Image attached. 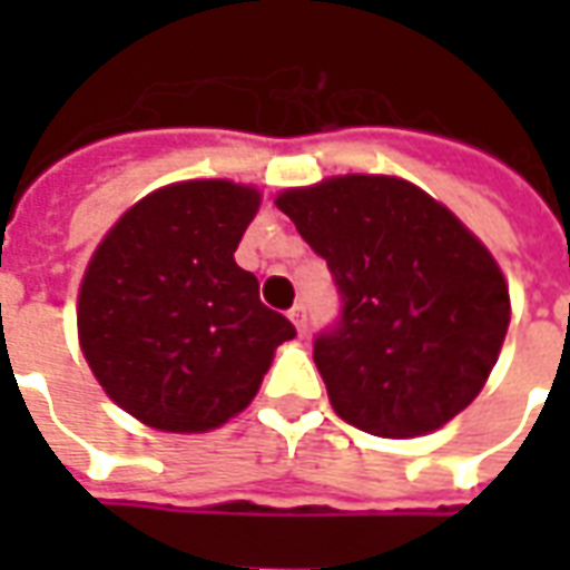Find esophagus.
I'll list each match as a JSON object with an SVG mask.
<instances>
[{
  "label": "esophagus",
  "mask_w": 570,
  "mask_h": 570,
  "mask_svg": "<svg viewBox=\"0 0 570 570\" xmlns=\"http://www.w3.org/2000/svg\"><path fill=\"white\" fill-rule=\"evenodd\" d=\"M289 321L296 323L298 335H305V330H308V311H305V305H302V302L289 308Z\"/></svg>",
  "instance_id": "esophagus-1"
}]
</instances>
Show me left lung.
<instances>
[{
    "label": "left lung",
    "instance_id": "obj_1",
    "mask_svg": "<svg viewBox=\"0 0 570 570\" xmlns=\"http://www.w3.org/2000/svg\"><path fill=\"white\" fill-rule=\"evenodd\" d=\"M277 207L326 259L338 293V317L314 335L335 412L406 440L470 406L510 326V293L489 249L394 176L289 188Z\"/></svg>",
    "mask_w": 570,
    "mask_h": 570
}]
</instances>
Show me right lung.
Returning <instances> with one entry per match:
<instances>
[{
	"instance_id": "add662e5",
	"label": "right lung",
	"mask_w": 570,
	"mask_h": 570,
	"mask_svg": "<svg viewBox=\"0 0 570 570\" xmlns=\"http://www.w3.org/2000/svg\"><path fill=\"white\" fill-rule=\"evenodd\" d=\"M259 191L225 179L158 188L104 237L79 293L88 366L149 428H219L256 396L296 326L265 308L235 249Z\"/></svg>"
}]
</instances>
